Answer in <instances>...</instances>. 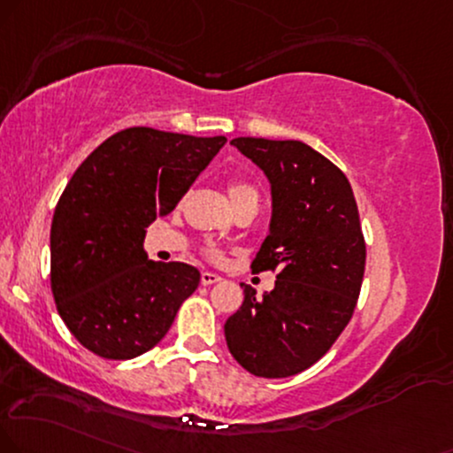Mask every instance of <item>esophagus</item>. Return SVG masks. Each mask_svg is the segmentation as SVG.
<instances>
[{
	"mask_svg": "<svg viewBox=\"0 0 453 453\" xmlns=\"http://www.w3.org/2000/svg\"><path fill=\"white\" fill-rule=\"evenodd\" d=\"M220 275H216V273H210V271H205V273H201V283H203V286H211V283H218L220 281Z\"/></svg>",
	"mask_w": 453,
	"mask_h": 453,
	"instance_id": "34e87169",
	"label": "esophagus"
}]
</instances>
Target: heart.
Returning <instances> with one entry per match:
<instances>
[{"label":"heart","mask_w":453,"mask_h":453,"mask_svg":"<svg viewBox=\"0 0 453 453\" xmlns=\"http://www.w3.org/2000/svg\"><path fill=\"white\" fill-rule=\"evenodd\" d=\"M228 197H231V203L239 199H258V191H256L252 184L237 182V184H231V187H228ZM210 256L211 258H220V254H218L216 250H211Z\"/></svg>","instance_id":"b5f03b06"}]
</instances>
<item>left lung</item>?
<instances>
[{
    "mask_svg": "<svg viewBox=\"0 0 453 453\" xmlns=\"http://www.w3.org/2000/svg\"><path fill=\"white\" fill-rule=\"evenodd\" d=\"M271 184V225L252 271H277L275 288L225 323L231 355L260 378L304 372L327 353L353 317L365 271V242L349 180L300 141L233 138Z\"/></svg>",
    "mask_w": 453,
    "mask_h": 453,
    "instance_id": "1",
    "label": "left lung"
}]
</instances>
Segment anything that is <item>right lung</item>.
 Returning a JSON list of instances; mask_svg holds the SVG:
<instances>
[{
  "label": "right lung",
  "mask_w": 453,
  "mask_h": 453,
  "mask_svg": "<svg viewBox=\"0 0 453 453\" xmlns=\"http://www.w3.org/2000/svg\"><path fill=\"white\" fill-rule=\"evenodd\" d=\"M225 142L127 127L71 176L50 228V279L58 315L94 355L147 353L197 289L195 266L149 260L142 243L150 222L176 208Z\"/></svg>",
  "instance_id": "1"
}]
</instances>
